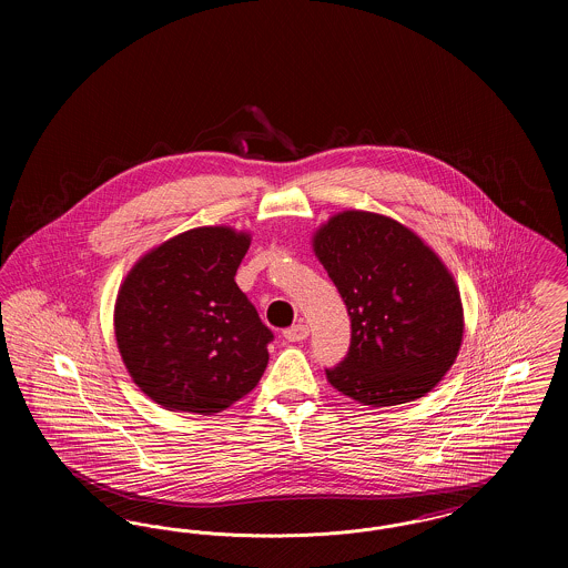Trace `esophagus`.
<instances>
[{
    "instance_id": "esophagus-1",
    "label": "esophagus",
    "mask_w": 568,
    "mask_h": 568,
    "mask_svg": "<svg viewBox=\"0 0 568 568\" xmlns=\"http://www.w3.org/2000/svg\"><path fill=\"white\" fill-rule=\"evenodd\" d=\"M308 325L297 324L292 325V327H287L285 332H283V336H285V341H290V343H300V341H304L306 336H308Z\"/></svg>"
}]
</instances>
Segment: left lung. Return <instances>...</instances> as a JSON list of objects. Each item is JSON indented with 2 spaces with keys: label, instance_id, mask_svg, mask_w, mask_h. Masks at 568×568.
Here are the masks:
<instances>
[{
  "label": "left lung",
  "instance_id": "8db88e82",
  "mask_svg": "<svg viewBox=\"0 0 568 568\" xmlns=\"http://www.w3.org/2000/svg\"><path fill=\"white\" fill-rule=\"evenodd\" d=\"M313 246L352 320L349 352L325 368L327 381L362 405L426 396L462 343L454 276L419 236L375 213L332 216Z\"/></svg>",
  "mask_w": 568,
  "mask_h": 568
}]
</instances>
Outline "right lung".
Segmentation results:
<instances>
[{"instance_id":"1","label":"right lung","mask_w":568,"mask_h":568,"mask_svg":"<svg viewBox=\"0 0 568 568\" xmlns=\"http://www.w3.org/2000/svg\"><path fill=\"white\" fill-rule=\"evenodd\" d=\"M248 243L230 227L190 230L146 253L123 281L116 345L158 405L213 415L264 375L274 334L234 281Z\"/></svg>"}]
</instances>
